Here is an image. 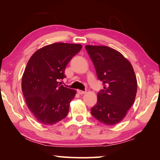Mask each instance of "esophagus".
<instances>
[{
    "instance_id": "esophagus-1",
    "label": "esophagus",
    "mask_w": 160,
    "mask_h": 160,
    "mask_svg": "<svg viewBox=\"0 0 160 160\" xmlns=\"http://www.w3.org/2000/svg\"><path fill=\"white\" fill-rule=\"evenodd\" d=\"M77 92H78V94H85V93H86V92H85V91L80 90H77Z\"/></svg>"
}]
</instances>
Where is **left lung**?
I'll return each mask as SVG.
<instances>
[{
  "label": "left lung",
  "instance_id": "left-lung-1",
  "mask_svg": "<svg viewBox=\"0 0 160 160\" xmlns=\"http://www.w3.org/2000/svg\"><path fill=\"white\" fill-rule=\"evenodd\" d=\"M104 89L97 93L91 113L100 122H121L134 103L137 80L131 63L118 51L106 46H85Z\"/></svg>",
  "mask_w": 160,
  "mask_h": 160
}]
</instances>
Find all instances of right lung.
I'll use <instances>...</instances> for the list:
<instances>
[{"mask_svg":"<svg viewBox=\"0 0 160 160\" xmlns=\"http://www.w3.org/2000/svg\"><path fill=\"white\" fill-rule=\"evenodd\" d=\"M82 45L54 43L37 50L29 58L22 79L27 105L37 120L53 125L67 116L76 91L61 85L67 64Z\"/></svg>","mask_w":160,"mask_h":160,"instance_id":"right-lung-1","label":"right lung"}]
</instances>
